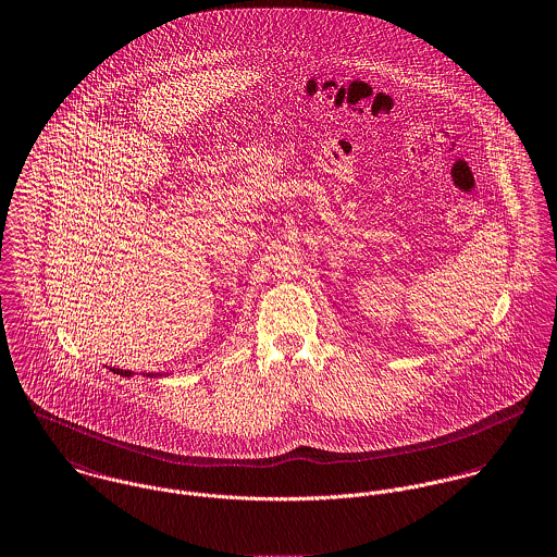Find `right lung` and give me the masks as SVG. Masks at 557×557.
Here are the masks:
<instances>
[{
	"label": "right lung",
	"mask_w": 557,
	"mask_h": 557,
	"mask_svg": "<svg viewBox=\"0 0 557 557\" xmlns=\"http://www.w3.org/2000/svg\"><path fill=\"white\" fill-rule=\"evenodd\" d=\"M109 370L113 371V373H117V375H125V377L132 375V371L129 370H117V368H109ZM143 375H147V377H162V373H143Z\"/></svg>",
	"instance_id": "add662e5"
}]
</instances>
